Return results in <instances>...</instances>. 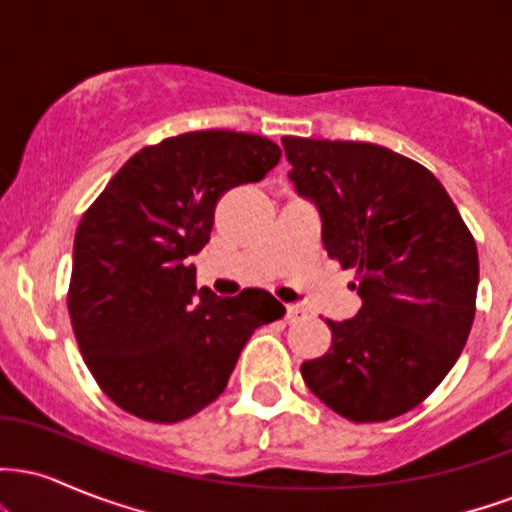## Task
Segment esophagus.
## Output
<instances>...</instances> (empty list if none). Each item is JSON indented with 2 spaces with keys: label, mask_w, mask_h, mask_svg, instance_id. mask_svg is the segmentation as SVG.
<instances>
[{
  "label": "esophagus",
  "mask_w": 512,
  "mask_h": 512,
  "mask_svg": "<svg viewBox=\"0 0 512 512\" xmlns=\"http://www.w3.org/2000/svg\"><path fill=\"white\" fill-rule=\"evenodd\" d=\"M303 317H308V313H305L303 305H298V303L286 305V320L298 322V320H303Z\"/></svg>",
  "instance_id": "obj_1"
}]
</instances>
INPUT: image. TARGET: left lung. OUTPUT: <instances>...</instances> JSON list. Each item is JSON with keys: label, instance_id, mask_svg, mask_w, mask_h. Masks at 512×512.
<instances>
[{"label": "left lung", "instance_id": "left-lung-1", "mask_svg": "<svg viewBox=\"0 0 512 512\" xmlns=\"http://www.w3.org/2000/svg\"><path fill=\"white\" fill-rule=\"evenodd\" d=\"M289 178L315 204L322 245L356 269L361 310L327 320L332 346L305 361L310 392L356 424L414 409L450 373L477 310L479 255L431 170L378 144L284 137Z\"/></svg>", "mask_w": 512, "mask_h": 512}]
</instances>
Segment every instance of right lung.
<instances>
[{
	"label": "right lung",
	"instance_id": "add662e5",
	"mask_svg": "<svg viewBox=\"0 0 512 512\" xmlns=\"http://www.w3.org/2000/svg\"><path fill=\"white\" fill-rule=\"evenodd\" d=\"M279 158L257 134H178L129 158L81 216L69 317L88 370L120 409L156 424L197 414L226 390L250 334L284 317L262 289H197L190 264L223 192L262 180Z\"/></svg>",
	"mask_w": 512,
	"mask_h": 512
}]
</instances>
